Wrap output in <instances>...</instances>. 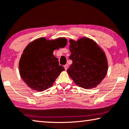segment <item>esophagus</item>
<instances>
[{
	"mask_svg": "<svg viewBox=\"0 0 129 129\" xmlns=\"http://www.w3.org/2000/svg\"><path fill=\"white\" fill-rule=\"evenodd\" d=\"M64 69L65 70H67V69H68V68H69V65L68 64H65L64 66Z\"/></svg>",
	"mask_w": 129,
	"mask_h": 129,
	"instance_id": "34e87169",
	"label": "esophagus"
}]
</instances>
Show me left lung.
<instances>
[{"instance_id": "1", "label": "left lung", "mask_w": 129, "mask_h": 129, "mask_svg": "<svg viewBox=\"0 0 129 129\" xmlns=\"http://www.w3.org/2000/svg\"><path fill=\"white\" fill-rule=\"evenodd\" d=\"M73 61L68 69L70 77L80 87L92 88L98 85L106 75L108 61L105 53L97 44L89 38L77 42L70 41Z\"/></svg>"}]
</instances>
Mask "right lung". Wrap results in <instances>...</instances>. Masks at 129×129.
I'll use <instances>...</instances> for the list:
<instances>
[{"instance_id":"1","label":"right lung","mask_w":129,"mask_h":129,"mask_svg":"<svg viewBox=\"0 0 129 129\" xmlns=\"http://www.w3.org/2000/svg\"><path fill=\"white\" fill-rule=\"evenodd\" d=\"M65 38L48 41L41 38L30 43L22 54L19 62L21 77L34 90L43 91L51 88L61 72L58 59L53 55L55 49L66 46Z\"/></svg>"}]
</instances>
